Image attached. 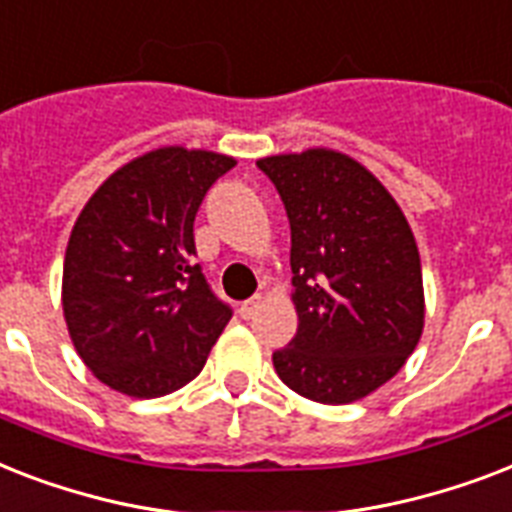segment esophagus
<instances>
[{"instance_id": "esophagus-1", "label": "esophagus", "mask_w": 512, "mask_h": 512, "mask_svg": "<svg viewBox=\"0 0 512 512\" xmlns=\"http://www.w3.org/2000/svg\"><path fill=\"white\" fill-rule=\"evenodd\" d=\"M261 304H264V298L261 296H253V298H248V301H243V306H240V317H243V320H251V317H256V312L261 309Z\"/></svg>"}]
</instances>
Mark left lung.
I'll list each match as a JSON object with an SVG mask.
<instances>
[{
  "label": "left lung",
  "instance_id": "1",
  "mask_svg": "<svg viewBox=\"0 0 512 512\" xmlns=\"http://www.w3.org/2000/svg\"><path fill=\"white\" fill-rule=\"evenodd\" d=\"M290 222L296 338L272 354L280 380L320 404L365 399L402 370L425 322L423 272L391 192L327 147L256 161Z\"/></svg>",
  "mask_w": 512,
  "mask_h": 512
}]
</instances>
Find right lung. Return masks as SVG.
Segmentation results:
<instances>
[{
	"label": "right lung",
	"mask_w": 512,
	"mask_h": 512,
	"mask_svg": "<svg viewBox=\"0 0 512 512\" xmlns=\"http://www.w3.org/2000/svg\"><path fill=\"white\" fill-rule=\"evenodd\" d=\"M232 166V155L158 147L113 171L81 208L65 248L63 314L84 365L113 391H177L230 322L192 259V224Z\"/></svg>",
	"instance_id": "obj_1"
}]
</instances>
